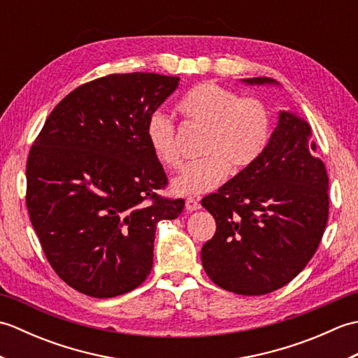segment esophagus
Listing matches in <instances>:
<instances>
[{
    "instance_id": "obj_1",
    "label": "esophagus",
    "mask_w": 358,
    "mask_h": 358,
    "mask_svg": "<svg viewBox=\"0 0 358 358\" xmlns=\"http://www.w3.org/2000/svg\"><path fill=\"white\" fill-rule=\"evenodd\" d=\"M186 209L189 212H194V210H199L200 209V203L196 199H194V196H189V199L186 200Z\"/></svg>"
}]
</instances>
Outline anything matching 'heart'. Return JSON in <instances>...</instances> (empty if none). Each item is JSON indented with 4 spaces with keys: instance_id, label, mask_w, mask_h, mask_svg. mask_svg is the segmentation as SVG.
I'll return each mask as SVG.
<instances>
[{
    "instance_id": "obj_1",
    "label": "heart",
    "mask_w": 358,
    "mask_h": 358,
    "mask_svg": "<svg viewBox=\"0 0 358 358\" xmlns=\"http://www.w3.org/2000/svg\"><path fill=\"white\" fill-rule=\"evenodd\" d=\"M177 110L189 124L204 129L196 162L189 163L172 181L178 195H201L226 178L229 167L240 172L262 155L271 134V117L255 98H240L217 83H203L181 98ZM146 138L155 158L178 167L181 154L173 121L155 112L146 123Z\"/></svg>"
}]
</instances>
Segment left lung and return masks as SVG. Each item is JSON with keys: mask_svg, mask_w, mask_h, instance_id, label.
I'll return each instance as SVG.
<instances>
[{"mask_svg": "<svg viewBox=\"0 0 358 358\" xmlns=\"http://www.w3.org/2000/svg\"><path fill=\"white\" fill-rule=\"evenodd\" d=\"M272 85L271 78H245ZM329 178L310 127L281 110L268 146L255 162L201 200L217 231L201 249L208 277L240 295H264L305 269L329 215Z\"/></svg>", "mask_w": 358, "mask_h": 358, "instance_id": "obj_1", "label": "left lung"}]
</instances>
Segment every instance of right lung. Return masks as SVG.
Wrapping results in <instances>:
<instances>
[{
	"label": "right lung",
	"instance_id": "right-lung-1",
	"mask_svg": "<svg viewBox=\"0 0 358 358\" xmlns=\"http://www.w3.org/2000/svg\"><path fill=\"white\" fill-rule=\"evenodd\" d=\"M178 77L112 73L77 87L50 112L27 157L26 206L48 262L78 292L110 299L154 264L155 227L185 200L167 186L146 123Z\"/></svg>",
	"mask_w": 358,
	"mask_h": 358
}]
</instances>
